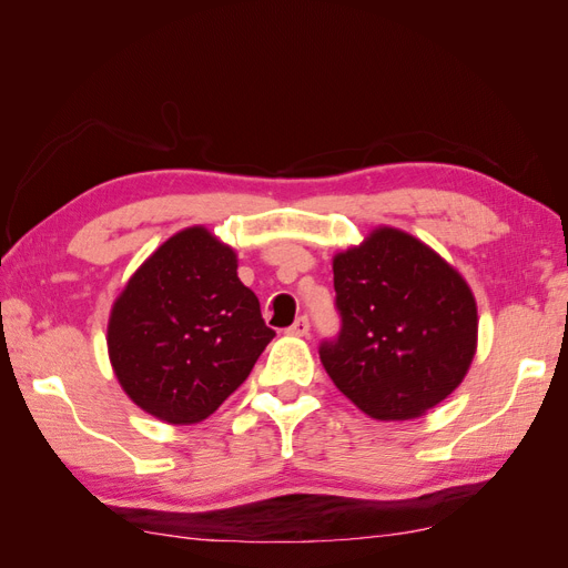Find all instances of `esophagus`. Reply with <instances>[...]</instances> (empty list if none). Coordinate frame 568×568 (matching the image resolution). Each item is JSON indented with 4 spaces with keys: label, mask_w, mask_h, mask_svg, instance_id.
I'll list each match as a JSON object with an SVG mask.
<instances>
[{
    "label": "esophagus",
    "mask_w": 568,
    "mask_h": 568,
    "mask_svg": "<svg viewBox=\"0 0 568 568\" xmlns=\"http://www.w3.org/2000/svg\"><path fill=\"white\" fill-rule=\"evenodd\" d=\"M307 332H311V320H307L305 315H301V317L286 329L288 336H307Z\"/></svg>",
    "instance_id": "34e87169"
}]
</instances>
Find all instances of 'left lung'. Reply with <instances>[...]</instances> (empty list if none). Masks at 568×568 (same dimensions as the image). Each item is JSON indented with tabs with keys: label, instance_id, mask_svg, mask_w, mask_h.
<instances>
[{
	"label": "left lung",
	"instance_id": "obj_1",
	"mask_svg": "<svg viewBox=\"0 0 568 568\" xmlns=\"http://www.w3.org/2000/svg\"><path fill=\"white\" fill-rule=\"evenodd\" d=\"M341 332L320 359L365 415L415 419L462 384L478 334L462 274L407 232L376 227L334 255Z\"/></svg>",
	"mask_w": 568,
	"mask_h": 568
}]
</instances>
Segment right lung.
<instances>
[{
  "instance_id": "1",
  "label": "right lung",
  "mask_w": 568,
  "mask_h": 568,
  "mask_svg": "<svg viewBox=\"0 0 568 568\" xmlns=\"http://www.w3.org/2000/svg\"><path fill=\"white\" fill-rule=\"evenodd\" d=\"M274 332L236 277V253L205 227L170 236L113 303L109 357L149 415L196 424L246 382Z\"/></svg>"
}]
</instances>
